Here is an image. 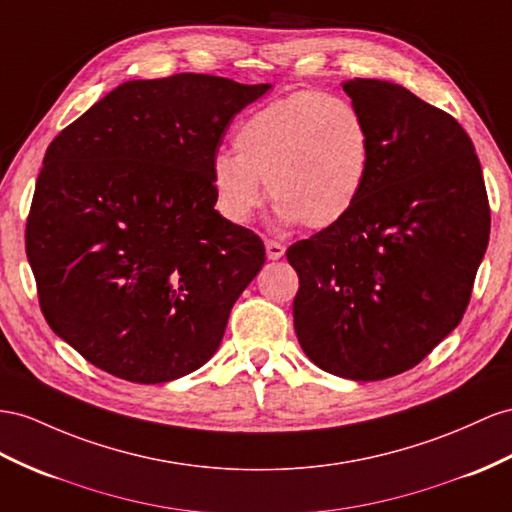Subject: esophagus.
Wrapping results in <instances>:
<instances>
[{"label": "esophagus", "instance_id": "34e87169", "mask_svg": "<svg viewBox=\"0 0 512 512\" xmlns=\"http://www.w3.org/2000/svg\"><path fill=\"white\" fill-rule=\"evenodd\" d=\"M266 255H268V259L277 261V259H281L285 255V246L281 242H277V240H266Z\"/></svg>", "mask_w": 512, "mask_h": 512}]
</instances>
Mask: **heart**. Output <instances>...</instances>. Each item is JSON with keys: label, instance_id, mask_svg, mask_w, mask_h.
Masks as SVG:
<instances>
[{"label": "heart", "instance_id": "1", "mask_svg": "<svg viewBox=\"0 0 512 512\" xmlns=\"http://www.w3.org/2000/svg\"><path fill=\"white\" fill-rule=\"evenodd\" d=\"M235 153L212 157L222 216L248 222L264 183L281 222L324 229L357 205L372 173V131L355 103L322 90H298L251 112L233 134Z\"/></svg>", "mask_w": 512, "mask_h": 512}]
</instances>
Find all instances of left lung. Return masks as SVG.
<instances>
[{
  "mask_svg": "<svg viewBox=\"0 0 512 512\" xmlns=\"http://www.w3.org/2000/svg\"><path fill=\"white\" fill-rule=\"evenodd\" d=\"M370 123L372 173L350 212L287 248L305 355L352 381L426 359L469 305L489 244L480 160L454 116L381 80L342 84Z\"/></svg>",
  "mask_w": 512,
  "mask_h": 512,
  "instance_id": "obj_1",
  "label": "left lung"
}]
</instances>
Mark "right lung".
I'll return each instance as SVG.
<instances>
[{
	"label": "right lung",
	"mask_w": 512,
	"mask_h": 512,
	"mask_svg": "<svg viewBox=\"0 0 512 512\" xmlns=\"http://www.w3.org/2000/svg\"><path fill=\"white\" fill-rule=\"evenodd\" d=\"M268 88L201 73L125 82L51 140L25 253L51 331L95 368L155 385L214 357L266 248L216 212L209 168Z\"/></svg>",
	"instance_id": "obj_1"
}]
</instances>
